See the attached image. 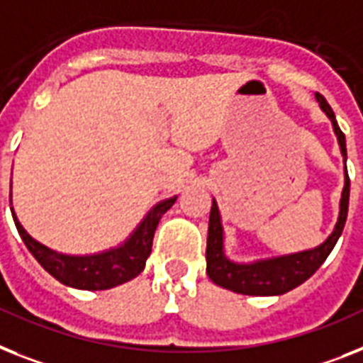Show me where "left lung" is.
I'll list each match as a JSON object with an SVG mask.
<instances>
[{
    "label": "left lung",
    "instance_id": "1",
    "mask_svg": "<svg viewBox=\"0 0 363 363\" xmlns=\"http://www.w3.org/2000/svg\"><path fill=\"white\" fill-rule=\"evenodd\" d=\"M315 98L319 101L325 115L330 118L334 133L340 143L343 163H347V146L345 135L337 125L336 115L328 101L323 98L319 92H315ZM349 193H350V179L347 174L345 164V185L340 200V217L334 226V232L326 238L325 242L319 247L302 250V252L286 254V256L267 257V259H257L252 263H235L226 257L224 254V230L220 223V213H218L217 202L211 203V213H209V228H208V248H206V262L208 267L206 272L211 278V282L217 286L230 289L233 293L241 295H256V296H271V295H284L291 291L296 286H301L308 278L321 267L332 248L336 247L343 226L347 220V211H349Z\"/></svg>",
    "mask_w": 363,
    "mask_h": 363
}]
</instances>
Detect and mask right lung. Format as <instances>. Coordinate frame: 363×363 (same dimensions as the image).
<instances>
[{
    "instance_id": "obj_1",
    "label": "right lung",
    "mask_w": 363,
    "mask_h": 363,
    "mask_svg": "<svg viewBox=\"0 0 363 363\" xmlns=\"http://www.w3.org/2000/svg\"><path fill=\"white\" fill-rule=\"evenodd\" d=\"M176 199L178 196L155 203L121 247L111 248L106 252L91 254V256H70V254L55 252L52 248L44 247L42 242L33 239L23 230L13 208L11 211H13L18 233L26 242V247L29 248V252L53 278H57L65 286L76 287V289L100 291V289H111V287L130 282L131 278L139 277L143 272L146 259L152 252L155 228H157L161 217L172 208Z\"/></svg>"
}]
</instances>
